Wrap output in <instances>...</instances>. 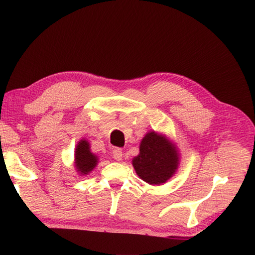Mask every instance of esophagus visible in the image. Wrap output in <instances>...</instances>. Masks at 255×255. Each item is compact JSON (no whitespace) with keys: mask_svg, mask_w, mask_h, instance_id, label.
<instances>
[{"mask_svg":"<svg viewBox=\"0 0 255 255\" xmlns=\"http://www.w3.org/2000/svg\"><path fill=\"white\" fill-rule=\"evenodd\" d=\"M123 150L120 149V148H115V149L113 150V156H114V158L116 159V160H122L123 159Z\"/></svg>","mask_w":255,"mask_h":255,"instance_id":"1","label":"esophagus"}]
</instances>
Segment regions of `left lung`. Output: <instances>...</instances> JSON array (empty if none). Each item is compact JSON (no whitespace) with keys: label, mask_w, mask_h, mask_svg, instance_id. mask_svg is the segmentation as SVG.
Here are the masks:
<instances>
[{"label":"left lung","mask_w":255,"mask_h":255,"mask_svg":"<svg viewBox=\"0 0 255 255\" xmlns=\"http://www.w3.org/2000/svg\"><path fill=\"white\" fill-rule=\"evenodd\" d=\"M177 146L163 133L148 131L139 143V154L132 158L136 174L149 185H163L177 172Z\"/></svg>","instance_id":"left-lung-1"}]
</instances>
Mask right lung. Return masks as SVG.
<instances>
[{
  "instance_id": "add662e5",
  "label": "right lung",
  "mask_w": 255,
  "mask_h": 255,
  "mask_svg": "<svg viewBox=\"0 0 255 255\" xmlns=\"http://www.w3.org/2000/svg\"><path fill=\"white\" fill-rule=\"evenodd\" d=\"M99 163L98 156L95 155L90 150V143L87 139L82 138L79 142L77 143L75 149V168L77 173L80 176L88 175Z\"/></svg>"
}]
</instances>
